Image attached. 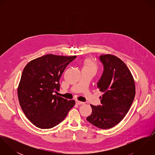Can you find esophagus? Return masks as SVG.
<instances>
[{
    "mask_svg": "<svg viewBox=\"0 0 155 155\" xmlns=\"http://www.w3.org/2000/svg\"><path fill=\"white\" fill-rule=\"evenodd\" d=\"M76 103L77 104H78V105H82V104H85V103H84V102L79 101H78V100H76Z\"/></svg>",
    "mask_w": 155,
    "mask_h": 155,
    "instance_id": "esophagus-1",
    "label": "esophagus"
}]
</instances>
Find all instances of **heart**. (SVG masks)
<instances>
[{"instance_id":"heart-1","label":"heart","mask_w":155,"mask_h":155,"mask_svg":"<svg viewBox=\"0 0 155 155\" xmlns=\"http://www.w3.org/2000/svg\"><path fill=\"white\" fill-rule=\"evenodd\" d=\"M96 68H97L96 64L92 60H91L89 59H87L84 61V64H83V68L92 69V70H94L95 71Z\"/></svg>"}]
</instances>
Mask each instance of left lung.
Returning <instances> with one entry per match:
<instances>
[{
	"label": "left lung",
	"instance_id": "8db88e82",
	"mask_svg": "<svg viewBox=\"0 0 155 155\" xmlns=\"http://www.w3.org/2000/svg\"><path fill=\"white\" fill-rule=\"evenodd\" d=\"M99 59L103 65V74L97 88L103 93L101 105L91 104L92 113L87 120L100 129H109L119 124L125 116L133 103L135 83L126 64L116 56L101 55Z\"/></svg>",
	"mask_w": 155,
	"mask_h": 155
}]
</instances>
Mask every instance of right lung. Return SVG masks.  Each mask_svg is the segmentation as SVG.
I'll return each instance as SVG.
<instances>
[{
	"mask_svg": "<svg viewBox=\"0 0 155 155\" xmlns=\"http://www.w3.org/2000/svg\"><path fill=\"white\" fill-rule=\"evenodd\" d=\"M76 56L48 54L29 62L22 71L18 88L20 106L36 127L49 129L61 123L75 101L54 95L60 91V79Z\"/></svg>",
	"mask_w": 155,
	"mask_h": 155,
	"instance_id": "right-lung-1",
	"label": "right lung"
}]
</instances>
